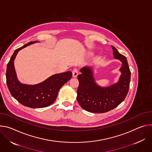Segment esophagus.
<instances>
[{
	"label": "esophagus",
	"mask_w": 152,
	"mask_h": 152,
	"mask_svg": "<svg viewBox=\"0 0 152 152\" xmlns=\"http://www.w3.org/2000/svg\"><path fill=\"white\" fill-rule=\"evenodd\" d=\"M78 75V69L75 68V69H74L72 71V76H73L74 77H77Z\"/></svg>",
	"instance_id": "34e87169"
}]
</instances>
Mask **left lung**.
<instances>
[{"instance_id":"left-lung-1","label":"left lung","mask_w":152,"mask_h":152,"mask_svg":"<svg viewBox=\"0 0 152 152\" xmlns=\"http://www.w3.org/2000/svg\"><path fill=\"white\" fill-rule=\"evenodd\" d=\"M112 48L113 57L122 62L120 68L122 74L116 84L107 88L98 86L95 83L92 70L87 67L81 68V74L78 75L77 102L88 112L99 113L109 112L121 104L127 95L131 75L127 60L114 46Z\"/></svg>"}]
</instances>
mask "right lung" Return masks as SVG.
I'll return each mask as SVG.
<instances>
[{
    "label": "right lung",
    "instance_id": "1",
    "mask_svg": "<svg viewBox=\"0 0 152 152\" xmlns=\"http://www.w3.org/2000/svg\"><path fill=\"white\" fill-rule=\"evenodd\" d=\"M36 42H30L15 50L7 64L6 79L11 95L20 104L31 108H42L51 105L55 102L60 89L71 78L72 74L67 71L55 74L35 85L20 83L16 77L14 60L20 50Z\"/></svg>",
    "mask_w": 152,
    "mask_h": 152
}]
</instances>
